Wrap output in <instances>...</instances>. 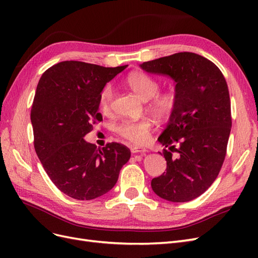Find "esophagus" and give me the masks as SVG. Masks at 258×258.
Here are the masks:
<instances>
[{"mask_svg":"<svg viewBox=\"0 0 258 258\" xmlns=\"http://www.w3.org/2000/svg\"><path fill=\"white\" fill-rule=\"evenodd\" d=\"M147 152V150L146 148H144V147H140V146H134V147H131V153L132 154H141L142 156H144L145 155V153Z\"/></svg>","mask_w":258,"mask_h":258,"instance_id":"obj_1","label":"esophagus"}]
</instances>
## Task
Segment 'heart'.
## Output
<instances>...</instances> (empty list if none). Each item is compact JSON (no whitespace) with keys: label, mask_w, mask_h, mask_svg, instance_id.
Wrapping results in <instances>:
<instances>
[{"label":"heart","mask_w":258,"mask_h":258,"mask_svg":"<svg viewBox=\"0 0 258 258\" xmlns=\"http://www.w3.org/2000/svg\"><path fill=\"white\" fill-rule=\"evenodd\" d=\"M124 84L143 101H150L148 108L160 119H166L173 113L176 106V96L173 92H158L159 83L154 77L143 72L130 73ZM113 100V88L111 85H105L99 93L98 105L102 113L110 112ZM153 128L150 118L139 120H122L117 123L114 130L118 136L128 141L142 144L147 141L148 136Z\"/></svg>","instance_id":"1"}]
</instances>
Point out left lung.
I'll list each match as a JSON object with an SVG mask.
<instances>
[{"label":"left lung","instance_id":"1","mask_svg":"<svg viewBox=\"0 0 258 258\" xmlns=\"http://www.w3.org/2000/svg\"><path fill=\"white\" fill-rule=\"evenodd\" d=\"M140 67L175 83L176 106L158 138L168 147L163 151L167 172L152 179V188L168 201H190L212 185L223 166L231 129L227 83L212 61L194 52Z\"/></svg>","mask_w":258,"mask_h":258}]
</instances>
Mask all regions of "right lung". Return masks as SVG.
Here are the masks:
<instances>
[{
	"label": "right lung",
	"mask_w": 258,
	"mask_h": 258,
	"mask_svg": "<svg viewBox=\"0 0 258 258\" xmlns=\"http://www.w3.org/2000/svg\"><path fill=\"white\" fill-rule=\"evenodd\" d=\"M126 68L63 61L46 70L37 84L31 110L34 148L52 183L69 197L91 200L110 191L130 159L122 144L97 148L84 140L91 123L102 120L100 91Z\"/></svg>",
	"instance_id": "add662e5"
}]
</instances>
